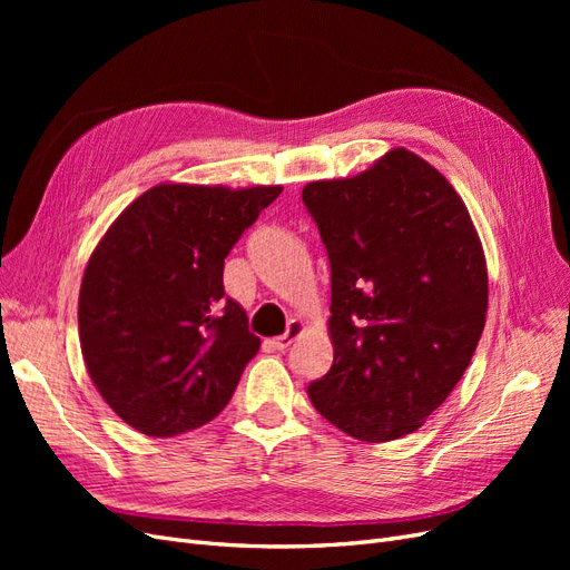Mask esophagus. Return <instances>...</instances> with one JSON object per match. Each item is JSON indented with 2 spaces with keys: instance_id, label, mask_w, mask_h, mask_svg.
I'll use <instances>...</instances> for the list:
<instances>
[{
  "instance_id": "34e87169",
  "label": "esophagus",
  "mask_w": 570,
  "mask_h": 570,
  "mask_svg": "<svg viewBox=\"0 0 570 570\" xmlns=\"http://www.w3.org/2000/svg\"><path fill=\"white\" fill-rule=\"evenodd\" d=\"M304 331H306L304 321H299V318L289 321V323H287V331H285V335H281V337H275V340H273V347H275V350H281V352H283V350H287L289 344L295 342Z\"/></svg>"
}]
</instances>
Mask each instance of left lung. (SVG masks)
Returning <instances> with one entry per match:
<instances>
[{"label":"left lung","instance_id":"left-lung-1","mask_svg":"<svg viewBox=\"0 0 570 570\" xmlns=\"http://www.w3.org/2000/svg\"><path fill=\"white\" fill-rule=\"evenodd\" d=\"M302 199L331 258L333 366L308 385L323 416L361 442L419 430L469 368L488 314V264L456 189L392 147Z\"/></svg>","mask_w":570,"mask_h":570}]
</instances>
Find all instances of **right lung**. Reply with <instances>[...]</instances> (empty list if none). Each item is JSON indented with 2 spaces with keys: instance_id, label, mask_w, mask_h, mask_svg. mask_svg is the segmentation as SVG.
Returning a JSON list of instances; mask_svg holds the SVG:
<instances>
[{
  "instance_id": "obj_1",
  "label": "right lung",
  "mask_w": 570,
  "mask_h": 570,
  "mask_svg": "<svg viewBox=\"0 0 570 570\" xmlns=\"http://www.w3.org/2000/svg\"><path fill=\"white\" fill-rule=\"evenodd\" d=\"M281 185L161 183L130 202L85 266V366L118 419L174 438L226 409L258 352L223 262Z\"/></svg>"
}]
</instances>
